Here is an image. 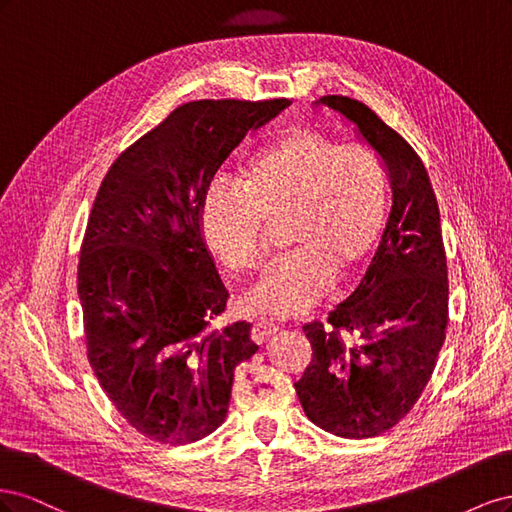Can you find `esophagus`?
<instances>
[{
    "label": "esophagus",
    "instance_id": "esophagus-1",
    "mask_svg": "<svg viewBox=\"0 0 512 512\" xmlns=\"http://www.w3.org/2000/svg\"><path fill=\"white\" fill-rule=\"evenodd\" d=\"M277 331H280V327H277V324H273V322H267V320H258V322H254V327H252V335H254L256 342H265V339L273 337Z\"/></svg>",
    "mask_w": 512,
    "mask_h": 512
}]
</instances>
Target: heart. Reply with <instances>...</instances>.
<instances>
[{
	"label": "heart",
	"mask_w": 512,
	"mask_h": 512,
	"mask_svg": "<svg viewBox=\"0 0 512 512\" xmlns=\"http://www.w3.org/2000/svg\"><path fill=\"white\" fill-rule=\"evenodd\" d=\"M294 252L271 262L247 288L254 314L290 318L337 280L376 256L389 215L386 170L374 151L342 147L327 132L294 126L262 145L243 168V185L215 177L200 200L209 252L232 271L256 265L267 222L284 218Z\"/></svg>",
	"instance_id": "1"
}]
</instances>
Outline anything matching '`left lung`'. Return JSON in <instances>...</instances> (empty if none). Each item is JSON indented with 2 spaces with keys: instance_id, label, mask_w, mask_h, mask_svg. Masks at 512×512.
<instances>
[{
  "instance_id": "8db88e82",
  "label": "left lung",
  "mask_w": 512,
  "mask_h": 512,
  "mask_svg": "<svg viewBox=\"0 0 512 512\" xmlns=\"http://www.w3.org/2000/svg\"><path fill=\"white\" fill-rule=\"evenodd\" d=\"M316 106L350 121L389 173L393 207L371 265L327 324L303 327L312 363L294 382L309 421L339 438H374L395 427L427 386L448 324V271L440 209L425 164L359 100Z\"/></svg>"
}]
</instances>
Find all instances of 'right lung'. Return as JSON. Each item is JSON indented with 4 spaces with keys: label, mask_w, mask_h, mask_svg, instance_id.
Masks as SVG:
<instances>
[{
    "label": "right lung",
    "mask_w": 512,
    "mask_h": 512,
    "mask_svg": "<svg viewBox=\"0 0 512 512\" xmlns=\"http://www.w3.org/2000/svg\"><path fill=\"white\" fill-rule=\"evenodd\" d=\"M288 100H198L175 108L108 168L79 260L87 359L145 438L188 444L218 429L235 367L256 354L247 322L211 331L228 290L200 200L245 134Z\"/></svg>",
    "instance_id": "right-lung-1"
}]
</instances>
